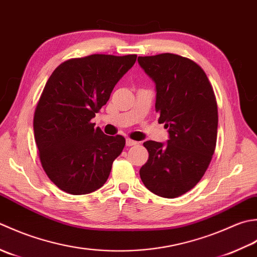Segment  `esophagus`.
Returning <instances> with one entry per match:
<instances>
[{
  "mask_svg": "<svg viewBox=\"0 0 257 257\" xmlns=\"http://www.w3.org/2000/svg\"><path fill=\"white\" fill-rule=\"evenodd\" d=\"M136 144H138V142H135V141L131 140V139H126V146H133Z\"/></svg>",
  "mask_w": 257,
  "mask_h": 257,
  "instance_id": "34e87169",
  "label": "esophagus"
}]
</instances>
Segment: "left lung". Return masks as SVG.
<instances>
[{
	"mask_svg": "<svg viewBox=\"0 0 257 257\" xmlns=\"http://www.w3.org/2000/svg\"><path fill=\"white\" fill-rule=\"evenodd\" d=\"M138 61L155 83L159 123L170 134L165 144L144 142L149 160L141 167V180L156 195L179 197L200 182L215 151V94L202 67L186 57L163 53Z\"/></svg>",
	"mask_w": 257,
	"mask_h": 257,
	"instance_id": "1",
	"label": "left lung"
}]
</instances>
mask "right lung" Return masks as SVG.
<instances>
[{"label":"right lung","instance_id":"right-lung-1","mask_svg":"<svg viewBox=\"0 0 257 257\" xmlns=\"http://www.w3.org/2000/svg\"><path fill=\"white\" fill-rule=\"evenodd\" d=\"M136 57L93 54L71 59L46 82L34 113V136L42 167L60 190L83 195L105 184L125 139L105 135L91 119Z\"/></svg>","mask_w":257,"mask_h":257}]
</instances>
